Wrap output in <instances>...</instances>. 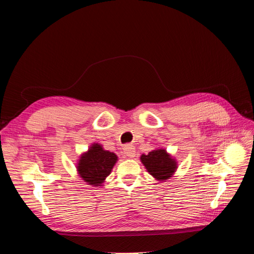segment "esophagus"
<instances>
[{
    "mask_svg": "<svg viewBox=\"0 0 254 254\" xmlns=\"http://www.w3.org/2000/svg\"><path fill=\"white\" fill-rule=\"evenodd\" d=\"M124 153H125V155H126L127 157H129V158H133V157L135 156V148H134V146H133V145H130V144L126 145L125 147H124Z\"/></svg>",
    "mask_w": 254,
    "mask_h": 254,
    "instance_id": "34e87169",
    "label": "esophagus"
}]
</instances>
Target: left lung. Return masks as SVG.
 I'll return each mask as SVG.
<instances>
[{
	"instance_id": "8db88e82",
	"label": "left lung",
	"mask_w": 254,
	"mask_h": 254,
	"mask_svg": "<svg viewBox=\"0 0 254 254\" xmlns=\"http://www.w3.org/2000/svg\"><path fill=\"white\" fill-rule=\"evenodd\" d=\"M141 161L148 173L158 180L168 179L176 170V162L164 149L152 150L148 155H142Z\"/></svg>"
}]
</instances>
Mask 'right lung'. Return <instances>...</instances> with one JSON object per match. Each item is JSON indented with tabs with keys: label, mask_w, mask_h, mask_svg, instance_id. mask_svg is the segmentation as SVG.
Returning a JSON list of instances; mask_svg holds the SVG:
<instances>
[{
	"label": "right lung",
	"mask_w": 254,
	"mask_h": 254,
	"mask_svg": "<svg viewBox=\"0 0 254 254\" xmlns=\"http://www.w3.org/2000/svg\"><path fill=\"white\" fill-rule=\"evenodd\" d=\"M117 160L115 153L104 150L101 145L94 144L79 160L77 166L79 175L91 186L97 187L111 173Z\"/></svg>",
	"instance_id": "obj_1"
}]
</instances>
